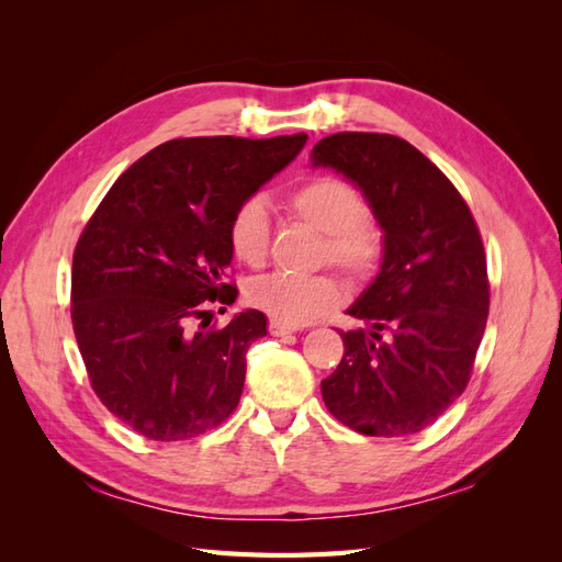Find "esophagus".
I'll return each mask as SVG.
<instances>
[{
	"label": "esophagus",
	"instance_id": "obj_1",
	"mask_svg": "<svg viewBox=\"0 0 562 562\" xmlns=\"http://www.w3.org/2000/svg\"><path fill=\"white\" fill-rule=\"evenodd\" d=\"M269 333L274 337H283V335H291L295 333L293 326H285V323H279V321H269Z\"/></svg>",
	"mask_w": 562,
	"mask_h": 562
}]
</instances>
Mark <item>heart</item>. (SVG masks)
Instances as JSON below:
<instances>
[{"label": "heart", "instance_id": "heart-1", "mask_svg": "<svg viewBox=\"0 0 562 562\" xmlns=\"http://www.w3.org/2000/svg\"><path fill=\"white\" fill-rule=\"evenodd\" d=\"M288 215L326 234L323 258L356 281H368L382 267L386 239L380 220L366 209V196L335 176H312L285 194ZM271 239L269 213L258 199L236 206L227 225L234 258L258 269L267 262ZM342 297V285L330 274H271L248 288V302L271 321L302 326Z\"/></svg>", "mask_w": 562, "mask_h": 562}]
</instances>
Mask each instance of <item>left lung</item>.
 Returning <instances> with one entry per match:
<instances>
[{
	"instance_id": "obj_1",
	"label": "left lung",
	"mask_w": 562,
	"mask_h": 562,
	"mask_svg": "<svg viewBox=\"0 0 562 562\" xmlns=\"http://www.w3.org/2000/svg\"><path fill=\"white\" fill-rule=\"evenodd\" d=\"M312 157L361 187L386 239L378 279L349 310L368 328L339 333L345 356L321 382L323 403L363 436L417 434L471 380L490 310L481 229L448 176L398 135L335 133Z\"/></svg>"
}]
</instances>
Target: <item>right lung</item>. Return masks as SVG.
I'll return each mask as SVG.
<instances>
[{
    "label": "right lung",
    "instance_id": "1",
    "mask_svg": "<svg viewBox=\"0 0 562 562\" xmlns=\"http://www.w3.org/2000/svg\"><path fill=\"white\" fill-rule=\"evenodd\" d=\"M304 143L307 133L168 140L119 176L83 227L72 328L95 396L133 431L194 438L239 405L267 318L248 310L211 323V307L236 300L227 225Z\"/></svg>",
    "mask_w": 562,
    "mask_h": 562
}]
</instances>
